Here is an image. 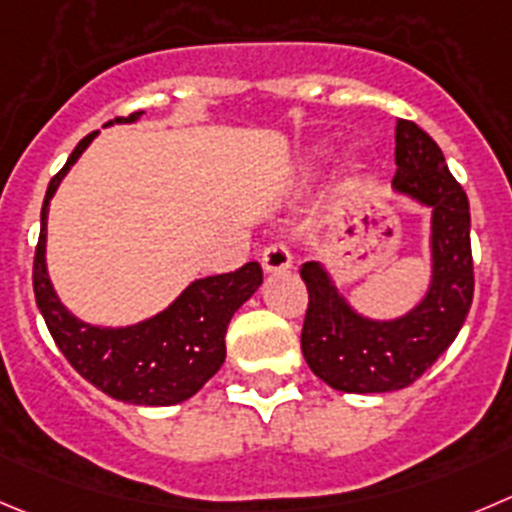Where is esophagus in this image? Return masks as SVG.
<instances>
[{"label":"esophagus","mask_w":512,"mask_h":512,"mask_svg":"<svg viewBox=\"0 0 512 512\" xmlns=\"http://www.w3.org/2000/svg\"><path fill=\"white\" fill-rule=\"evenodd\" d=\"M261 266L266 274H279V271L291 269V253L284 243H271L261 253Z\"/></svg>","instance_id":"1"}]
</instances>
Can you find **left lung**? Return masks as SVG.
Listing matches in <instances>:
<instances>
[{
	"label": "left lung",
	"instance_id": "8db88e82",
	"mask_svg": "<svg viewBox=\"0 0 512 512\" xmlns=\"http://www.w3.org/2000/svg\"><path fill=\"white\" fill-rule=\"evenodd\" d=\"M392 188L432 211L430 286L407 314L372 319L354 309L319 261L301 266L309 291L301 352L332 389L379 394L405 389L455 342L472 304L470 203L440 145L410 120L394 128Z\"/></svg>",
	"mask_w": 512,
	"mask_h": 512
}]
</instances>
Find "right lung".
<instances>
[{"label":"right lung","mask_w":512,"mask_h":512,"mask_svg":"<svg viewBox=\"0 0 512 512\" xmlns=\"http://www.w3.org/2000/svg\"><path fill=\"white\" fill-rule=\"evenodd\" d=\"M143 113L115 118L135 123ZM100 130L77 143L65 168L50 180L34 251L32 286L52 339L80 377L107 397L140 407H170L191 399L226 362V329L231 316L256 294L264 271L248 261L231 274L196 279L168 309L130 326H97L77 319L60 301L47 274V213L62 178L70 173Z\"/></svg>","instance_id":"1"}]
</instances>
